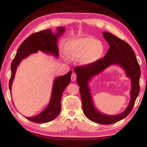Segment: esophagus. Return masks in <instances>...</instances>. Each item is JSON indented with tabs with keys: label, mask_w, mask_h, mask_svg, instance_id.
<instances>
[{
	"label": "esophagus",
	"mask_w": 147,
	"mask_h": 147,
	"mask_svg": "<svg viewBox=\"0 0 147 147\" xmlns=\"http://www.w3.org/2000/svg\"><path fill=\"white\" fill-rule=\"evenodd\" d=\"M71 80L73 81V82H74V81H75L76 80V75L75 73H73L71 74Z\"/></svg>",
	"instance_id": "34e87169"
}]
</instances>
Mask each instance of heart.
<instances>
[{"mask_svg": "<svg viewBox=\"0 0 147 147\" xmlns=\"http://www.w3.org/2000/svg\"><path fill=\"white\" fill-rule=\"evenodd\" d=\"M67 57L80 59L82 64L91 65L100 59L104 52L103 43L92 37L71 40L65 45Z\"/></svg>", "mask_w": 147, "mask_h": 147, "instance_id": "1", "label": "heart"}]
</instances>
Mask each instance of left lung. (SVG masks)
<instances>
[{
  "mask_svg": "<svg viewBox=\"0 0 147 147\" xmlns=\"http://www.w3.org/2000/svg\"><path fill=\"white\" fill-rule=\"evenodd\" d=\"M103 36L110 45L104 58L91 65L76 67L74 71L77 75V83L80 86L84 114L88 119L95 123L111 124L123 119L131 112L140 92L141 71L135 52L128 43L111 33L103 32ZM112 65H118L123 68L127 76L131 80V97L129 104L124 111L116 115H107L102 113L95 107L90 93L89 83L93 77Z\"/></svg>",
  "mask_w": 147,
  "mask_h": 147,
  "instance_id": "obj_1",
  "label": "left lung"
}]
</instances>
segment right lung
<instances>
[{"label": "right lung", "instance_id": "add662e5", "mask_svg": "<svg viewBox=\"0 0 147 147\" xmlns=\"http://www.w3.org/2000/svg\"><path fill=\"white\" fill-rule=\"evenodd\" d=\"M65 31L64 27L57 28L55 33H52L51 29L40 31L31 35L21 43L11 64V76L9 83L11 95L16 71L21 61L38 51L59 57L58 38L63 35ZM71 73L72 71H70L65 75L54 79L48 105L39 114L32 117H25L27 119L36 123H45L55 119L58 116L61 110V96L64 90L71 82Z\"/></svg>", "mask_w": 147, "mask_h": 147}]
</instances>
